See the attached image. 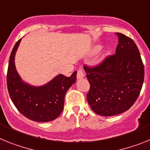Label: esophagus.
Masks as SVG:
<instances>
[{
	"label": "esophagus",
	"instance_id": "34e87169",
	"mask_svg": "<svg viewBox=\"0 0 150 150\" xmlns=\"http://www.w3.org/2000/svg\"><path fill=\"white\" fill-rule=\"evenodd\" d=\"M84 77V71L82 69H79L77 72V79H81Z\"/></svg>",
	"mask_w": 150,
	"mask_h": 150
}]
</instances>
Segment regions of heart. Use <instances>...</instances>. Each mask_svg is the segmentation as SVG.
I'll return each instance as SVG.
<instances>
[{
  "instance_id": "1",
  "label": "heart",
  "mask_w": 150,
  "mask_h": 150,
  "mask_svg": "<svg viewBox=\"0 0 150 150\" xmlns=\"http://www.w3.org/2000/svg\"><path fill=\"white\" fill-rule=\"evenodd\" d=\"M100 46H97V47H95V48H94V51L95 52H97L99 50H100Z\"/></svg>"
}]
</instances>
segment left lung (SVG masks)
<instances>
[{"label":"left lung","instance_id":"left-lung-1","mask_svg":"<svg viewBox=\"0 0 150 150\" xmlns=\"http://www.w3.org/2000/svg\"><path fill=\"white\" fill-rule=\"evenodd\" d=\"M115 53L94 67L84 66L91 88L87 100L91 109L102 116L127 111L134 103L144 80V66L134 41L123 34Z\"/></svg>","mask_w":150,"mask_h":150}]
</instances>
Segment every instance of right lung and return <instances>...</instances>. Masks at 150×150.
<instances>
[{
    "label": "right lung",
    "instance_id": "1",
    "mask_svg": "<svg viewBox=\"0 0 150 150\" xmlns=\"http://www.w3.org/2000/svg\"><path fill=\"white\" fill-rule=\"evenodd\" d=\"M16 43L9 60L6 84L9 94L16 109L28 119L35 122H50L59 116L64 106L65 95L76 81L77 71L70 77L59 74L43 86L24 82L15 66V55L20 41Z\"/></svg>",
    "mask_w": 150,
    "mask_h": 150
}]
</instances>
